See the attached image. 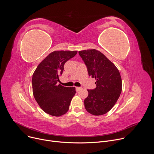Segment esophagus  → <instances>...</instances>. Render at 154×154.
I'll use <instances>...</instances> for the list:
<instances>
[{"label":"esophagus","mask_w":154,"mask_h":154,"mask_svg":"<svg viewBox=\"0 0 154 154\" xmlns=\"http://www.w3.org/2000/svg\"><path fill=\"white\" fill-rule=\"evenodd\" d=\"M75 89L77 91H80L82 89V87H76Z\"/></svg>","instance_id":"1"}]
</instances>
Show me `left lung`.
Returning <instances> with one entry per match:
<instances>
[{"label": "left lung", "instance_id": "obj_1", "mask_svg": "<svg viewBox=\"0 0 154 154\" xmlns=\"http://www.w3.org/2000/svg\"><path fill=\"white\" fill-rule=\"evenodd\" d=\"M86 66L89 76L95 78L96 88L88 90V96L85 99L86 111L100 116L113 108L122 91V80L119 70L102 53L96 49L79 51Z\"/></svg>", "mask_w": 154, "mask_h": 154}]
</instances>
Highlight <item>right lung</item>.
<instances>
[{
	"instance_id": "obj_1",
	"label": "right lung",
	"mask_w": 154,
	"mask_h": 154,
	"mask_svg": "<svg viewBox=\"0 0 154 154\" xmlns=\"http://www.w3.org/2000/svg\"><path fill=\"white\" fill-rule=\"evenodd\" d=\"M77 51H57L49 54L37 66L32 76L34 97L45 113L60 116L66 113L75 95V87L58 85L64 63L74 57Z\"/></svg>"
}]
</instances>
